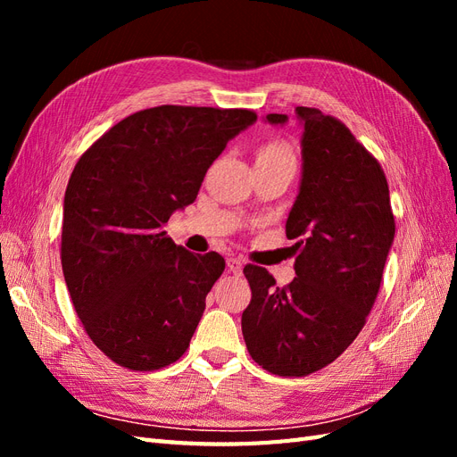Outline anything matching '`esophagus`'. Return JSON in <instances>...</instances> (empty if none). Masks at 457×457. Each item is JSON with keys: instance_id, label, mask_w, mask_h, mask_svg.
Returning a JSON list of instances; mask_svg holds the SVG:
<instances>
[{"instance_id": "34e87169", "label": "esophagus", "mask_w": 457, "mask_h": 457, "mask_svg": "<svg viewBox=\"0 0 457 457\" xmlns=\"http://www.w3.org/2000/svg\"><path fill=\"white\" fill-rule=\"evenodd\" d=\"M227 267H228V270L234 272V274H242L244 261L238 259V257H228V259H227Z\"/></svg>"}]
</instances>
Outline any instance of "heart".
I'll return each mask as SVG.
<instances>
[{"mask_svg":"<svg viewBox=\"0 0 457 457\" xmlns=\"http://www.w3.org/2000/svg\"><path fill=\"white\" fill-rule=\"evenodd\" d=\"M257 160H282V158H294V152L286 143L280 141H270L261 145L257 148Z\"/></svg>","mask_w":457,"mask_h":457,"instance_id":"b5f03b06","label":"heart"}]
</instances>
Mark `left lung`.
<instances>
[{"label":"left lung","mask_w":457,"mask_h":457,"mask_svg":"<svg viewBox=\"0 0 457 457\" xmlns=\"http://www.w3.org/2000/svg\"><path fill=\"white\" fill-rule=\"evenodd\" d=\"M303 177L286 220L295 278L276 287L272 274L245 265L252 301L242 334L253 361L274 376L303 378L349 347L376 303L395 238L389 185L379 162L351 129L318 108L297 106ZM284 123L286 114H269Z\"/></svg>","instance_id":"8db88e82"}]
</instances>
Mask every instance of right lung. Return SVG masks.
Returning a JSON list of instances; mask_svg holds the SVG:
<instances>
[{"instance_id": "right-lung-1", "label": "right lung", "mask_w": 457, "mask_h": 457, "mask_svg": "<svg viewBox=\"0 0 457 457\" xmlns=\"http://www.w3.org/2000/svg\"><path fill=\"white\" fill-rule=\"evenodd\" d=\"M255 120L245 108L162 104L79 156L64 195L62 274L86 334L118 366L160 370L188 349L225 259L175 245L163 225Z\"/></svg>"}]
</instances>
